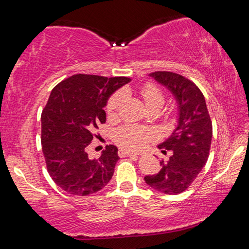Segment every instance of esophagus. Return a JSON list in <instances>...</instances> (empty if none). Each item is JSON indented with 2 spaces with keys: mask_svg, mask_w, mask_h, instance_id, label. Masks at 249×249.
I'll list each match as a JSON object with an SVG mask.
<instances>
[{
  "mask_svg": "<svg viewBox=\"0 0 249 249\" xmlns=\"http://www.w3.org/2000/svg\"><path fill=\"white\" fill-rule=\"evenodd\" d=\"M119 155L121 156V157H125V156H133V155H136L135 153H133V151H129L127 149H124V148H121L119 150Z\"/></svg>",
  "mask_w": 249,
  "mask_h": 249,
  "instance_id": "1",
  "label": "esophagus"
}]
</instances>
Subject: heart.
Segmentation results:
<instances>
[{
    "mask_svg": "<svg viewBox=\"0 0 249 249\" xmlns=\"http://www.w3.org/2000/svg\"><path fill=\"white\" fill-rule=\"evenodd\" d=\"M142 95L144 98L147 107H155V105L162 107L163 95L154 84H146L142 90ZM123 98L124 94L121 91L116 92L109 98L107 105V111L109 115L116 113L121 107ZM154 137L155 133L153 130L138 125H126L124 127L117 129L114 134V140L117 144L129 150L142 149Z\"/></svg>",
    "mask_w": 249,
    "mask_h": 249,
    "instance_id": "heart-1",
    "label": "heart"
}]
</instances>
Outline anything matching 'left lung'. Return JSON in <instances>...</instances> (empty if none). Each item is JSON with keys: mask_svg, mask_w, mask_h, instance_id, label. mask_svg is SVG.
Listing matches in <instances>:
<instances>
[{"mask_svg": "<svg viewBox=\"0 0 249 249\" xmlns=\"http://www.w3.org/2000/svg\"><path fill=\"white\" fill-rule=\"evenodd\" d=\"M171 92L177 102L178 120L176 128L165 142L158 145L163 154L172 151L161 169L144 180L150 188L165 195H178L187 190L208 161L212 121L205 99L195 83L178 73L156 71L149 74Z\"/></svg>", "mask_w": 249, "mask_h": 249, "instance_id": "1", "label": "left lung"}]
</instances>
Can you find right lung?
I'll list each match as a JSON object with an SVG mask.
<instances>
[{
	"instance_id": "right-lung-1",
	"label": "right lung",
	"mask_w": 249,
	"mask_h": 249,
	"mask_svg": "<svg viewBox=\"0 0 249 249\" xmlns=\"http://www.w3.org/2000/svg\"><path fill=\"white\" fill-rule=\"evenodd\" d=\"M129 81L79 73L53 89L41 113V144L49 175L62 190L89 196L112 179L120 159L117 147L107 146L98 159L89 158L87 147L93 130L105 123L108 98Z\"/></svg>"
}]
</instances>
